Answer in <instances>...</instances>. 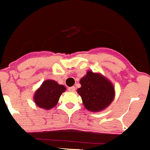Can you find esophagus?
I'll return each instance as SVG.
<instances>
[{
  "mask_svg": "<svg viewBox=\"0 0 150 150\" xmlns=\"http://www.w3.org/2000/svg\"><path fill=\"white\" fill-rule=\"evenodd\" d=\"M68 90L70 91V92H75V86H71V87H69Z\"/></svg>",
  "mask_w": 150,
  "mask_h": 150,
  "instance_id": "34e87169",
  "label": "esophagus"
}]
</instances>
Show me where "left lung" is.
<instances>
[{
	"mask_svg": "<svg viewBox=\"0 0 150 150\" xmlns=\"http://www.w3.org/2000/svg\"><path fill=\"white\" fill-rule=\"evenodd\" d=\"M80 83L81 87L78 89V93L81 97L84 107L89 111L104 110L114 99V86L100 74L88 71Z\"/></svg>",
	"mask_w": 150,
	"mask_h": 150,
	"instance_id": "8db88e82",
	"label": "left lung"
}]
</instances>
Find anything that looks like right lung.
<instances>
[{
  "label": "right lung",
  "instance_id": "add662e5",
  "mask_svg": "<svg viewBox=\"0 0 150 150\" xmlns=\"http://www.w3.org/2000/svg\"><path fill=\"white\" fill-rule=\"evenodd\" d=\"M65 90V86L63 85H59L52 80H47L36 91L34 101L40 108L52 109L57 104L60 96Z\"/></svg>",
  "mask_w": 150,
  "mask_h": 150
}]
</instances>
